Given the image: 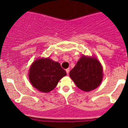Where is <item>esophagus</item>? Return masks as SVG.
I'll list each match as a JSON object with an SVG mask.
<instances>
[{"mask_svg":"<svg viewBox=\"0 0 128 128\" xmlns=\"http://www.w3.org/2000/svg\"><path fill=\"white\" fill-rule=\"evenodd\" d=\"M66 72H67V74H68L69 72H70V70H69L68 68H67V69H66Z\"/></svg>","mask_w":128,"mask_h":128,"instance_id":"1","label":"esophagus"}]
</instances>
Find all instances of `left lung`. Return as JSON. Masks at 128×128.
<instances>
[{
  "instance_id": "left-lung-1",
  "label": "left lung",
  "mask_w": 128,
  "mask_h": 128,
  "mask_svg": "<svg viewBox=\"0 0 128 128\" xmlns=\"http://www.w3.org/2000/svg\"><path fill=\"white\" fill-rule=\"evenodd\" d=\"M69 75L79 89L88 92L98 88L102 82L103 67L94 56L82 55Z\"/></svg>"
}]
</instances>
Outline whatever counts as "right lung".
Segmentation results:
<instances>
[{"instance_id":"add662e5","label":"right lung","mask_w":128,"mask_h":128,"mask_svg":"<svg viewBox=\"0 0 128 128\" xmlns=\"http://www.w3.org/2000/svg\"><path fill=\"white\" fill-rule=\"evenodd\" d=\"M67 73L58 62L49 58H37L29 70L28 77L32 86L42 92L54 90Z\"/></svg>"}]
</instances>
